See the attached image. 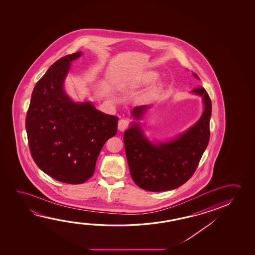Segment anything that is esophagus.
<instances>
[{"label": "esophagus", "instance_id": "obj_1", "mask_svg": "<svg viewBox=\"0 0 255 255\" xmlns=\"http://www.w3.org/2000/svg\"><path fill=\"white\" fill-rule=\"evenodd\" d=\"M129 123L127 119H121L118 122V129L121 131H125L126 129H128Z\"/></svg>", "mask_w": 255, "mask_h": 255}]
</instances>
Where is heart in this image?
<instances>
[{"mask_svg": "<svg viewBox=\"0 0 255 255\" xmlns=\"http://www.w3.org/2000/svg\"><path fill=\"white\" fill-rule=\"evenodd\" d=\"M154 73H151V72H149V73H146V74H145V75H143V77H142V81L143 82H149V81H151V80L153 79L154 78Z\"/></svg>", "mask_w": 255, "mask_h": 255, "instance_id": "obj_1", "label": "heart"}]
</instances>
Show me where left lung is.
I'll return each mask as SVG.
<instances>
[{
    "label": "left lung",
    "mask_w": 255,
    "mask_h": 255,
    "mask_svg": "<svg viewBox=\"0 0 255 255\" xmlns=\"http://www.w3.org/2000/svg\"><path fill=\"white\" fill-rule=\"evenodd\" d=\"M193 75L198 78L196 74ZM193 92L203 97L205 109L202 117L179 138L156 145L148 141L138 125L132 124L124 135L129 172L139 188L151 192H161L179 188L196 171L210 138L212 101L203 87ZM140 106L132 110L139 119L146 110Z\"/></svg>",
    "instance_id": "left-lung-1"
}]
</instances>
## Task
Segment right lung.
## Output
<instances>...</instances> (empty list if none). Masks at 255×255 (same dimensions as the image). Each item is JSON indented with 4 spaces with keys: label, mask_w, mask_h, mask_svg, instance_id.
Here are the masks:
<instances>
[{
    "label": "right lung",
    "mask_w": 255,
    "mask_h": 255,
    "mask_svg": "<svg viewBox=\"0 0 255 255\" xmlns=\"http://www.w3.org/2000/svg\"><path fill=\"white\" fill-rule=\"evenodd\" d=\"M81 55H67L50 66L34 86L25 117L34 163L64 183L89 180L101 148L117 131L118 117L101 113L90 102H73L64 92L70 63Z\"/></svg>",
    "instance_id": "add662e5"
}]
</instances>
